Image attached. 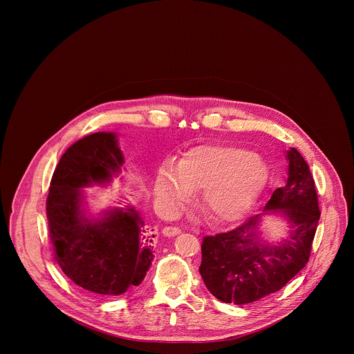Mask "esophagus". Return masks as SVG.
<instances>
[{
  "label": "esophagus",
  "instance_id": "1",
  "mask_svg": "<svg viewBox=\"0 0 354 354\" xmlns=\"http://www.w3.org/2000/svg\"><path fill=\"white\" fill-rule=\"evenodd\" d=\"M162 234H164L165 236L171 238V236H176L178 234H180V230L176 228V227H165V228L162 230Z\"/></svg>",
  "mask_w": 354,
  "mask_h": 354
}]
</instances>
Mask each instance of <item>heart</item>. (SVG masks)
Returning <instances> with one entry per match:
<instances>
[{
    "mask_svg": "<svg viewBox=\"0 0 354 354\" xmlns=\"http://www.w3.org/2000/svg\"><path fill=\"white\" fill-rule=\"evenodd\" d=\"M268 178V167L257 153L235 145L192 148L179 168L161 169L154 192L161 203L174 210L203 190V205L221 224L241 220L257 201Z\"/></svg>",
    "mask_w": 354,
    "mask_h": 354,
    "instance_id": "heart-1",
    "label": "heart"
}]
</instances>
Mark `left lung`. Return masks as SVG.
Segmentation results:
<instances>
[{"mask_svg":"<svg viewBox=\"0 0 354 354\" xmlns=\"http://www.w3.org/2000/svg\"><path fill=\"white\" fill-rule=\"evenodd\" d=\"M286 158V183L262 213L232 231L203 238L198 272L207 290L227 304H250L279 291L308 262L321 216L315 182L295 148L287 149ZM266 215L286 220L288 232L280 241L263 238L260 223Z\"/></svg>","mask_w":354,"mask_h":354,"instance_id":"8db88e82","label":"left lung"}]
</instances>
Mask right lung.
Wrapping results in <instances>:
<instances>
[{"instance_id":"obj_1","label":"right lung","mask_w":354,"mask_h":354,"mask_svg":"<svg viewBox=\"0 0 354 354\" xmlns=\"http://www.w3.org/2000/svg\"><path fill=\"white\" fill-rule=\"evenodd\" d=\"M123 169L118 134H89L60 158L46 201L56 262L77 286L100 295H120L138 286L154 258V230L133 205L96 216L85 207V187L109 185Z\"/></svg>"}]
</instances>
